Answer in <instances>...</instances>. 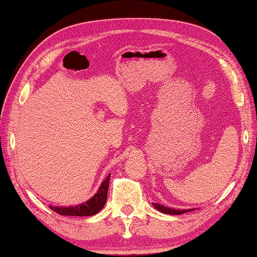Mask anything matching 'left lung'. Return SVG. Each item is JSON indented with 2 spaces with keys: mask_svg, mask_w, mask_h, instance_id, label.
<instances>
[{
  "mask_svg": "<svg viewBox=\"0 0 257 257\" xmlns=\"http://www.w3.org/2000/svg\"><path fill=\"white\" fill-rule=\"evenodd\" d=\"M153 206L155 207V209L157 210L163 212V214H169V215H181V214H185V212H188V211H193L194 209H173V208H168L163 206V204H159V203H153Z\"/></svg>",
  "mask_w": 257,
  "mask_h": 257,
  "instance_id": "left-lung-1",
  "label": "left lung"
}]
</instances>
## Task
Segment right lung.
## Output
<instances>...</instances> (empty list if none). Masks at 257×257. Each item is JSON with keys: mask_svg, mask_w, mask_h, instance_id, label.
<instances>
[{"mask_svg": "<svg viewBox=\"0 0 257 257\" xmlns=\"http://www.w3.org/2000/svg\"><path fill=\"white\" fill-rule=\"evenodd\" d=\"M109 180L110 175L106 177L103 183L101 184L100 188L95 195L90 197L85 203L78 204L74 207H54L49 206L51 210L57 212L58 215L62 216H93L97 214L102 208L104 207L106 195H108L109 188Z\"/></svg>", "mask_w": 257, "mask_h": 257, "instance_id": "right-lung-1", "label": "right lung"}]
</instances>
